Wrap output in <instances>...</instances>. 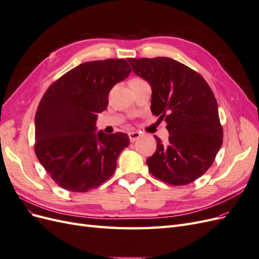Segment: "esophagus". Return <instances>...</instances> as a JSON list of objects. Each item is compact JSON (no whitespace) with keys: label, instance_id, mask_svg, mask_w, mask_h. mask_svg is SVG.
<instances>
[{"label":"esophagus","instance_id":"34e87169","mask_svg":"<svg viewBox=\"0 0 259 259\" xmlns=\"http://www.w3.org/2000/svg\"><path fill=\"white\" fill-rule=\"evenodd\" d=\"M128 136H130L131 143H134V142H136L137 139L140 138V136H142V134H140L139 132H130V133H128Z\"/></svg>","mask_w":259,"mask_h":259}]
</instances>
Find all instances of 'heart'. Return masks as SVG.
Returning a JSON list of instances; mask_svg holds the SVG:
<instances>
[{
  "label": "heart",
  "mask_w": 259,
  "mask_h": 259,
  "mask_svg": "<svg viewBox=\"0 0 259 259\" xmlns=\"http://www.w3.org/2000/svg\"><path fill=\"white\" fill-rule=\"evenodd\" d=\"M133 80H138V79H133Z\"/></svg>",
  "instance_id": "heart-1"
}]
</instances>
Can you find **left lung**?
Instances as JSON below:
<instances>
[{
	"instance_id": "obj_1",
	"label": "left lung",
	"mask_w": 259,
	"mask_h": 259,
	"mask_svg": "<svg viewBox=\"0 0 259 259\" xmlns=\"http://www.w3.org/2000/svg\"><path fill=\"white\" fill-rule=\"evenodd\" d=\"M152 89L151 111L166 122L167 146L156 136L149 171L173 186L193 183L211 166L223 144L217 101L203 76L167 57L128 58Z\"/></svg>"
}]
</instances>
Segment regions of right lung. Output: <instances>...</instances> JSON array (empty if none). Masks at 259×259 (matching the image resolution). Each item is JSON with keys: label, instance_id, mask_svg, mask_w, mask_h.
Returning <instances> with one entry per match:
<instances>
[{"label": "right lung", "instance_id": "right-lung-1", "mask_svg": "<svg viewBox=\"0 0 259 259\" xmlns=\"http://www.w3.org/2000/svg\"><path fill=\"white\" fill-rule=\"evenodd\" d=\"M132 71L123 58L83 62L46 90L35 113L34 151L64 189L86 192L110 178L116 159L130 145L124 133H95L113 85Z\"/></svg>", "mask_w": 259, "mask_h": 259}]
</instances>
